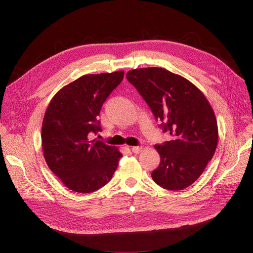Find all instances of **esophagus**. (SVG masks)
I'll list each match as a JSON object with an SVG mask.
<instances>
[{
	"label": "esophagus",
	"instance_id": "obj_1",
	"mask_svg": "<svg viewBox=\"0 0 253 253\" xmlns=\"http://www.w3.org/2000/svg\"><path fill=\"white\" fill-rule=\"evenodd\" d=\"M141 147H132L131 148V151L133 152L134 154H138V153H140V151H141Z\"/></svg>",
	"mask_w": 253,
	"mask_h": 253
}]
</instances>
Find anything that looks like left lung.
Returning a JSON list of instances; mask_svg holds the SVG:
<instances>
[{"mask_svg":"<svg viewBox=\"0 0 253 253\" xmlns=\"http://www.w3.org/2000/svg\"><path fill=\"white\" fill-rule=\"evenodd\" d=\"M126 78L172 137L155 145L161 162L152 172L154 181L170 191L188 188L216 150L217 122L210 103L189 80L162 68L132 70Z\"/></svg>","mask_w":253,"mask_h":253,"instance_id":"1","label":"left lung"}]
</instances>
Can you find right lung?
<instances>
[{"instance_id":"1","label":"right lung","mask_w":253,"mask_h":253,"mask_svg":"<svg viewBox=\"0 0 253 253\" xmlns=\"http://www.w3.org/2000/svg\"><path fill=\"white\" fill-rule=\"evenodd\" d=\"M123 77V71L85 75L61 88L48 105L41 135L44 158L72 191L86 194L99 190L118 167L122 154L117 148L89 136L101 131L97 117Z\"/></svg>"}]
</instances>
